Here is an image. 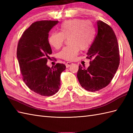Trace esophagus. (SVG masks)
<instances>
[{"instance_id": "1", "label": "esophagus", "mask_w": 133, "mask_h": 133, "mask_svg": "<svg viewBox=\"0 0 133 133\" xmlns=\"http://www.w3.org/2000/svg\"><path fill=\"white\" fill-rule=\"evenodd\" d=\"M71 64H72V63H71V62H67L66 63V66L67 68H68V67H69Z\"/></svg>"}]
</instances>
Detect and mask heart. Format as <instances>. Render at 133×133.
<instances>
[{
  "label": "heart",
  "mask_w": 133,
  "mask_h": 133,
  "mask_svg": "<svg viewBox=\"0 0 133 133\" xmlns=\"http://www.w3.org/2000/svg\"><path fill=\"white\" fill-rule=\"evenodd\" d=\"M59 30L61 32H52L48 42L52 47L59 49L65 39L68 38L70 46L64 47L59 53V57L66 61L75 59L81 50H85L91 46L94 38V30L89 22L81 19L65 21Z\"/></svg>",
  "instance_id": "1"
}]
</instances>
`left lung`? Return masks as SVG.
Here are the masks:
<instances>
[{
  "label": "left lung",
  "mask_w": 133,
  "mask_h": 133,
  "mask_svg": "<svg viewBox=\"0 0 133 133\" xmlns=\"http://www.w3.org/2000/svg\"><path fill=\"white\" fill-rule=\"evenodd\" d=\"M97 33L87 53L90 59L87 69L79 66L77 78L81 86L89 91H97L111 82L120 63L118 41L109 25L97 21Z\"/></svg>",
  "instance_id": "1"
}]
</instances>
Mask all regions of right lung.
<instances>
[{"mask_svg":"<svg viewBox=\"0 0 133 133\" xmlns=\"http://www.w3.org/2000/svg\"><path fill=\"white\" fill-rule=\"evenodd\" d=\"M58 21H41L33 23L20 38L17 47L20 70L28 87L42 96L55 94L61 86V74L66 69L62 63L50 68L47 65L51 48L49 33Z\"/></svg>","mask_w":133,"mask_h":133,"instance_id":"add662e5","label":"right lung"}]
</instances>
